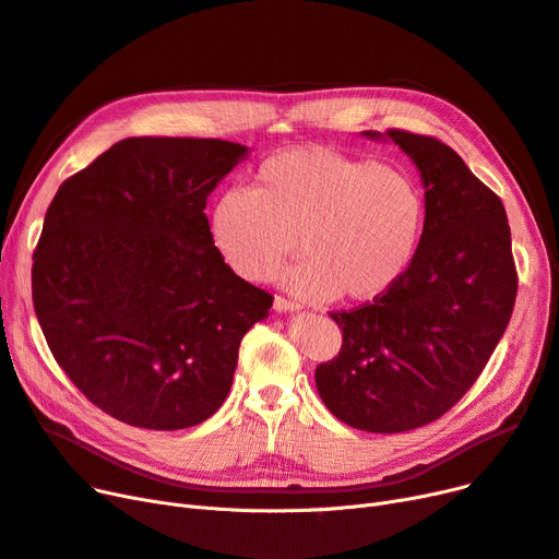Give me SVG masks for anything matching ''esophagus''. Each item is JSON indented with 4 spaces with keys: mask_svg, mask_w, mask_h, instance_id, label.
I'll return each mask as SVG.
<instances>
[{
    "mask_svg": "<svg viewBox=\"0 0 559 559\" xmlns=\"http://www.w3.org/2000/svg\"><path fill=\"white\" fill-rule=\"evenodd\" d=\"M273 309L277 311V314H294V311H298L300 309V305H296V302H292V300H286V298H275V302H273Z\"/></svg>",
    "mask_w": 559,
    "mask_h": 559,
    "instance_id": "34e87169",
    "label": "esophagus"
}]
</instances>
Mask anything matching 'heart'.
Returning a JSON list of instances; mask_svg holds the SVG:
<instances>
[{
  "instance_id": "heart-1",
  "label": "heart",
  "mask_w": 559,
  "mask_h": 559,
  "mask_svg": "<svg viewBox=\"0 0 559 559\" xmlns=\"http://www.w3.org/2000/svg\"><path fill=\"white\" fill-rule=\"evenodd\" d=\"M427 202L406 171L371 158L300 146L265 158L248 190L211 211V238L236 275L267 282L294 248L302 259L282 277L302 300H373L413 263Z\"/></svg>"
}]
</instances>
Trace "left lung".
<instances>
[{"label": "left lung", "mask_w": 559, "mask_h": 559, "mask_svg": "<svg viewBox=\"0 0 559 559\" xmlns=\"http://www.w3.org/2000/svg\"><path fill=\"white\" fill-rule=\"evenodd\" d=\"M394 142L419 171L427 219L417 254L388 294L332 314L344 332L317 390L344 424L401 433L448 413L493 355L516 302L504 206L461 155L406 130L362 132Z\"/></svg>", "instance_id": "obj_1"}]
</instances>
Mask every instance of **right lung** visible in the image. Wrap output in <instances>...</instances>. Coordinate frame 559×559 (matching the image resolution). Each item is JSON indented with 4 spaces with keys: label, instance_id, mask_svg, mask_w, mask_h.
I'll list each match as a JSON object with an SVG mask.
<instances>
[{
    "label": "right lung",
    "instance_id": "add662e5",
    "mask_svg": "<svg viewBox=\"0 0 559 559\" xmlns=\"http://www.w3.org/2000/svg\"><path fill=\"white\" fill-rule=\"evenodd\" d=\"M248 153L225 140L130 138L63 181L46 213L36 319L78 390L130 427L209 419L245 332L273 307L219 257L204 213Z\"/></svg>",
    "mask_w": 559,
    "mask_h": 559
}]
</instances>
